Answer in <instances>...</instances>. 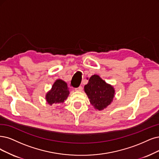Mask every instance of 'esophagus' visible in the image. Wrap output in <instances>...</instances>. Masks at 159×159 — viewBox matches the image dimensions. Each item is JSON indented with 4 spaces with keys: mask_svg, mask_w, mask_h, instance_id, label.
<instances>
[{
    "mask_svg": "<svg viewBox=\"0 0 159 159\" xmlns=\"http://www.w3.org/2000/svg\"><path fill=\"white\" fill-rule=\"evenodd\" d=\"M83 87L79 86L78 88H76L75 90V91H77V92H82V91H83Z\"/></svg>",
    "mask_w": 159,
    "mask_h": 159,
    "instance_id": "1",
    "label": "esophagus"
}]
</instances>
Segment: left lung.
Instances as JSON below:
<instances>
[{"mask_svg":"<svg viewBox=\"0 0 159 159\" xmlns=\"http://www.w3.org/2000/svg\"><path fill=\"white\" fill-rule=\"evenodd\" d=\"M84 87L90 104L98 111L106 109L113 102L115 90L113 86L103 80L98 75L91 76Z\"/></svg>","mask_w":159,"mask_h":159,"instance_id":"1","label":"left lung"}]
</instances>
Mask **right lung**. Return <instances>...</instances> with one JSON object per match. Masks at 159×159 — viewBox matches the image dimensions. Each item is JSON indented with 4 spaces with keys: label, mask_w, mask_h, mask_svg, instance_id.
Masks as SVG:
<instances>
[{
    "label": "right lung",
    "mask_w": 159,
    "mask_h": 159,
    "mask_svg": "<svg viewBox=\"0 0 159 159\" xmlns=\"http://www.w3.org/2000/svg\"><path fill=\"white\" fill-rule=\"evenodd\" d=\"M69 87L66 82L57 79L53 84L52 89L46 93L45 98L49 105L63 103L69 95Z\"/></svg>",
    "instance_id": "obj_1"
}]
</instances>
